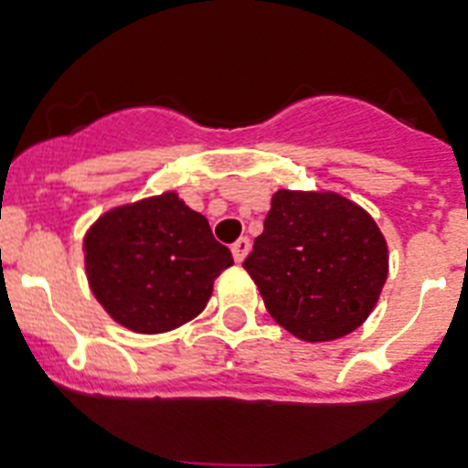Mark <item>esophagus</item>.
<instances>
[{
  "label": "esophagus",
  "instance_id": "esophagus-1",
  "mask_svg": "<svg viewBox=\"0 0 468 468\" xmlns=\"http://www.w3.org/2000/svg\"><path fill=\"white\" fill-rule=\"evenodd\" d=\"M230 252H233V259L240 264L242 259L247 257V252H250V240L247 238H240V240H235L233 245H230Z\"/></svg>",
  "mask_w": 468,
  "mask_h": 468
}]
</instances>
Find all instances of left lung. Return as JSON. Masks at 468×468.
I'll return each instance as SVG.
<instances>
[{
  "instance_id": "1",
  "label": "left lung",
  "mask_w": 468,
  "mask_h": 468,
  "mask_svg": "<svg viewBox=\"0 0 468 468\" xmlns=\"http://www.w3.org/2000/svg\"><path fill=\"white\" fill-rule=\"evenodd\" d=\"M242 266L282 328L324 343L367 321L388 276V247L349 199L278 190Z\"/></svg>"
}]
</instances>
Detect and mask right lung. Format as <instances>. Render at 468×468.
<instances>
[{
    "instance_id": "right-lung-1",
    "label": "right lung",
    "mask_w": 468,
    "mask_h": 468,
    "mask_svg": "<svg viewBox=\"0 0 468 468\" xmlns=\"http://www.w3.org/2000/svg\"><path fill=\"white\" fill-rule=\"evenodd\" d=\"M85 266L113 321L135 333H164L207 307L233 257L202 214L166 192L101 216L85 238Z\"/></svg>"
}]
</instances>
